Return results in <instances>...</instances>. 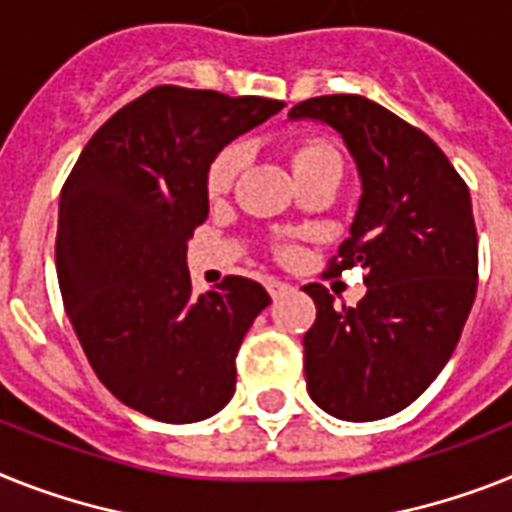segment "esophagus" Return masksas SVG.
<instances>
[{
  "label": "esophagus",
  "mask_w": 512,
  "mask_h": 512,
  "mask_svg": "<svg viewBox=\"0 0 512 512\" xmlns=\"http://www.w3.org/2000/svg\"><path fill=\"white\" fill-rule=\"evenodd\" d=\"M266 290H269V295H272V298H280V295H285L287 290H290V285L282 280H269L266 282Z\"/></svg>",
  "instance_id": "esophagus-1"
}]
</instances>
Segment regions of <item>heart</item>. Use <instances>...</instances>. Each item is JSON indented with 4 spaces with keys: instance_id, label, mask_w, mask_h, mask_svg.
<instances>
[{
    "instance_id": "obj_1",
    "label": "heart",
    "mask_w": 512,
    "mask_h": 512,
    "mask_svg": "<svg viewBox=\"0 0 512 512\" xmlns=\"http://www.w3.org/2000/svg\"><path fill=\"white\" fill-rule=\"evenodd\" d=\"M243 162H246V149L240 143H230V146L219 151L214 156V162L209 164V172H206V190H209V196H225L227 190L232 188V183H235V177L243 170ZM332 164H342L340 154L322 141L301 143L293 151L295 177H306L311 172L332 167Z\"/></svg>"
}]
</instances>
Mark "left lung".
Instances as JSON below:
<instances>
[{"mask_svg": "<svg viewBox=\"0 0 512 512\" xmlns=\"http://www.w3.org/2000/svg\"><path fill=\"white\" fill-rule=\"evenodd\" d=\"M287 117L337 130L361 177L350 238L327 272L363 266L366 295L335 308L324 285L303 287L316 303L303 335L306 390L329 416L377 421L437 379L471 314L479 280L471 193L429 135L377 101L316 96Z\"/></svg>", "mask_w": 512, "mask_h": 512, "instance_id": "1", "label": "left lung"}]
</instances>
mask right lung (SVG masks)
<instances>
[{"instance_id":"right-lung-1","label":"right lung","mask_w":512,"mask_h":512,"mask_svg":"<svg viewBox=\"0 0 512 512\" xmlns=\"http://www.w3.org/2000/svg\"><path fill=\"white\" fill-rule=\"evenodd\" d=\"M277 99L156 86L86 143L59 196L57 280L88 363L114 398L193 424L235 395V356L272 298L225 277L193 295L185 253L209 217L206 172Z\"/></svg>"}]
</instances>
